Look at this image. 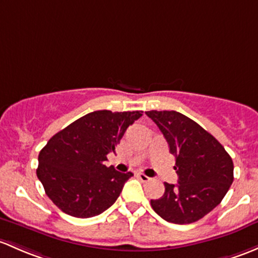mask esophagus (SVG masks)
I'll return each mask as SVG.
<instances>
[{"label": "esophagus", "instance_id": "1", "mask_svg": "<svg viewBox=\"0 0 258 258\" xmlns=\"http://www.w3.org/2000/svg\"><path fill=\"white\" fill-rule=\"evenodd\" d=\"M137 178L140 179L141 181H148V180H151V178L150 177H147V175L146 174H143V173H137Z\"/></svg>", "mask_w": 258, "mask_h": 258}]
</instances>
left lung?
I'll use <instances>...</instances> for the list:
<instances>
[{"label":"left lung","mask_w":258,"mask_h":258,"mask_svg":"<svg viewBox=\"0 0 258 258\" xmlns=\"http://www.w3.org/2000/svg\"><path fill=\"white\" fill-rule=\"evenodd\" d=\"M175 156L178 184L151 200L153 210L173 224H191L218 207L234 181V163L221 143L177 111H147Z\"/></svg>","instance_id":"obj_1"}]
</instances>
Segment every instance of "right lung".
<instances>
[{
    "mask_svg": "<svg viewBox=\"0 0 258 258\" xmlns=\"http://www.w3.org/2000/svg\"><path fill=\"white\" fill-rule=\"evenodd\" d=\"M143 111H94L78 118L48 141L38 156L37 177L45 194L74 218H93L120 197L132 173L106 167L127 127Z\"/></svg>",
    "mask_w": 258,
    "mask_h": 258,
    "instance_id": "1",
    "label": "right lung"
}]
</instances>
